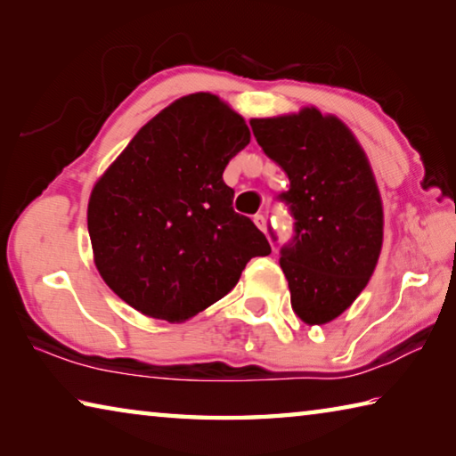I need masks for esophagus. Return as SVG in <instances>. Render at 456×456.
Here are the masks:
<instances>
[{
	"label": "esophagus",
	"instance_id": "34e87169",
	"mask_svg": "<svg viewBox=\"0 0 456 456\" xmlns=\"http://www.w3.org/2000/svg\"><path fill=\"white\" fill-rule=\"evenodd\" d=\"M253 221H256V225H257L261 231H265V229H267V219H265V215L257 213L256 217H253Z\"/></svg>",
	"mask_w": 456,
	"mask_h": 456
}]
</instances>
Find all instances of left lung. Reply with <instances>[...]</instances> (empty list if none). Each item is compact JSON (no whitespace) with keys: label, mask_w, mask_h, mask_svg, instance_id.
<instances>
[{"label":"left lung","mask_w":456,"mask_h":456,"mask_svg":"<svg viewBox=\"0 0 456 456\" xmlns=\"http://www.w3.org/2000/svg\"><path fill=\"white\" fill-rule=\"evenodd\" d=\"M253 136L283 168L293 233L280 265L291 307L305 323L338 318L360 296L382 247V203L364 151L336 117L315 108L280 118H253ZM269 235L277 233L269 225Z\"/></svg>","instance_id":"obj_1"}]
</instances>
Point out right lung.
Segmentation results:
<instances>
[{"label": "right lung", "mask_w": 456, "mask_h": 456, "mask_svg": "<svg viewBox=\"0 0 456 456\" xmlns=\"http://www.w3.org/2000/svg\"><path fill=\"white\" fill-rule=\"evenodd\" d=\"M251 141L217 96L176 100L96 183L88 233L102 280L134 310L181 322L235 288L265 235L233 209L223 171Z\"/></svg>", "instance_id": "obj_1"}]
</instances>
